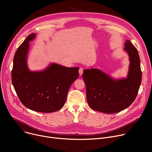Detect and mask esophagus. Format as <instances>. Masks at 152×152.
<instances>
[{
  "label": "esophagus",
  "instance_id": "esophagus-1",
  "mask_svg": "<svg viewBox=\"0 0 152 152\" xmlns=\"http://www.w3.org/2000/svg\"><path fill=\"white\" fill-rule=\"evenodd\" d=\"M83 68H80L79 70V75H82L83 74Z\"/></svg>",
  "mask_w": 152,
  "mask_h": 152
}]
</instances>
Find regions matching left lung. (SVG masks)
Wrapping results in <instances>:
<instances>
[{
	"instance_id": "8db88e82",
	"label": "left lung",
	"mask_w": 152,
	"mask_h": 152,
	"mask_svg": "<svg viewBox=\"0 0 152 152\" xmlns=\"http://www.w3.org/2000/svg\"><path fill=\"white\" fill-rule=\"evenodd\" d=\"M129 59L126 77L114 79L99 69L83 70L86 99L93 110L105 114L120 112L135 100L142 79L140 59L137 49L128 39L124 43Z\"/></svg>"
}]
</instances>
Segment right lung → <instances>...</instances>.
<instances>
[{"instance_id":"right-lung-1","label":"right lung","mask_w":152,"mask_h":152,"mask_svg":"<svg viewBox=\"0 0 152 152\" xmlns=\"http://www.w3.org/2000/svg\"><path fill=\"white\" fill-rule=\"evenodd\" d=\"M36 35L30 34L17 49L13 60L12 83L20 100L28 109L53 113L66 103L70 86L79 76V68L50 63L42 70H30L27 62L29 42Z\"/></svg>"}]
</instances>
